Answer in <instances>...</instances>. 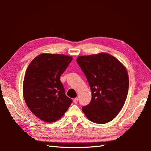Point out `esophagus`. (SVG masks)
Wrapping results in <instances>:
<instances>
[{"label": "esophagus", "instance_id": "34e87169", "mask_svg": "<svg viewBox=\"0 0 151 151\" xmlns=\"http://www.w3.org/2000/svg\"><path fill=\"white\" fill-rule=\"evenodd\" d=\"M73 101H74V103L75 104H77V102H78V98H74V99H73Z\"/></svg>", "mask_w": 151, "mask_h": 151}]
</instances>
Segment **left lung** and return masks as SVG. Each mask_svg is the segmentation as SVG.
<instances>
[{"instance_id":"left-lung-1","label":"left lung","mask_w":151,"mask_h":151,"mask_svg":"<svg viewBox=\"0 0 151 151\" xmlns=\"http://www.w3.org/2000/svg\"><path fill=\"white\" fill-rule=\"evenodd\" d=\"M92 93L89 104L83 106L88 119L98 124L111 121L127 99L129 79L125 67L108 53H101L77 58Z\"/></svg>"}]
</instances>
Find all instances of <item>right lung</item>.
<instances>
[{
    "mask_svg": "<svg viewBox=\"0 0 151 151\" xmlns=\"http://www.w3.org/2000/svg\"><path fill=\"white\" fill-rule=\"evenodd\" d=\"M72 60V57L63 55L43 53L35 58L27 68L24 98L31 111L43 121H57L72 103L60 80Z\"/></svg>",
    "mask_w": 151,
    "mask_h": 151,
    "instance_id": "right-lung-1",
    "label": "right lung"
}]
</instances>
